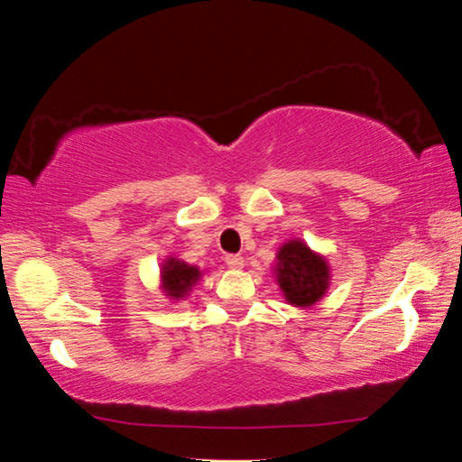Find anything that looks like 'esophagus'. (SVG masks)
Masks as SVG:
<instances>
[{"mask_svg":"<svg viewBox=\"0 0 462 462\" xmlns=\"http://www.w3.org/2000/svg\"><path fill=\"white\" fill-rule=\"evenodd\" d=\"M226 264H228L230 269H242L245 267V259H242L240 254H228L226 256Z\"/></svg>","mask_w":462,"mask_h":462,"instance_id":"34e87169","label":"esophagus"}]
</instances>
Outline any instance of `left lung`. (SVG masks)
I'll return each mask as SVG.
<instances>
[{
	"label": "left lung",
	"instance_id": "8db88e82",
	"mask_svg": "<svg viewBox=\"0 0 462 462\" xmlns=\"http://www.w3.org/2000/svg\"><path fill=\"white\" fill-rule=\"evenodd\" d=\"M275 279L287 303L310 308L328 291L330 267L324 256L314 253L306 242L287 240L277 253Z\"/></svg>",
	"mask_w": 462,
	"mask_h": 462
}]
</instances>
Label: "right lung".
Masks as SVG:
<instances>
[{
    "instance_id": "obj_1",
    "label": "right lung",
    "mask_w": 462,
    "mask_h": 462,
    "mask_svg": "<svg viewBox=\"0 0 462 462\" xmlns=\"http://www.w3.org/2000/svg\"><path fill=\"white\" fill-rule=\"evenodd\" d=\"M201 277V271L193 264H187L185 261H179L175 256L162 263L161 267V287L169 300H183V297L191 291V287L198 283Z\"/></svg>"
}]
</instances>
